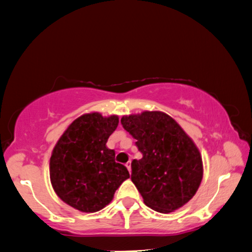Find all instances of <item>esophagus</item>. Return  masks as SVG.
Segmentation results:
<instances>
[{
  "label": "esophagus",
  "mask_w": 252,
  "mask_h": 252,
  "mask_svg": "<svg viewBox=\"0 0 252 252\" xmlns=\"http://www.w3.org/2000/svg\"><path fill=\"white\" fill-rule=\"evenodd\" d=\"M126 169L127 170H129V172L131 173V162L129 161V162H126Z\"/></svg>",
  "instance_id": "esophagus-1"
}]
</instances>
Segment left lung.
Returning a JSON list of instances; mask_svg holds the SVG:
<instances>
[{"mask_svg": "<svg viewBox=\"0 0 252 252\" xmlns=\"http://www.w3.org/2000/svg\"><path fill=\"white\" fill-rule=\"evenodd\" d=\"M142 159L131 163V180L146 206L169 213L192 199L202 180V159L192 139L160 111L123 117Z\"/></svg>", "mask_w": 252, "mask_h": 252, "instance_id": "left-lung-1", "label": "left lung"}]
</instances>
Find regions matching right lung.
<instances>
[{"label":"right lung","mask_w":252,"mask_h":252,"mask_svg":"<svg viewBox=\"0 0 252 252\" xmlns=\"http://www.w3.org/2000/svg\"><path fill=\"white\" fill-rule=\"evenodd\" d=\"M119 118L87 113L71 123L55 144L50 179L55 193L82 212H96L112 201L114 192L130 178L116 152L106 147Z\"/></svg>","instance_id":"1"}]
</instances>
